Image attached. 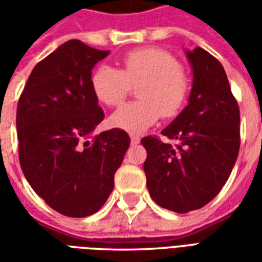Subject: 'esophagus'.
<instances>
[{
	"mask_svg": "<svg viewBox=\"0 0 262 262\" xmlns=\"http://www.w3.org/2000/svg\"><path fill=\"white\" fill-rule=\"evenodd\" d=\"M130 143L132 144H139V143H140V139L137 136H130Z\"/></svg>",
	"mask_w": 262,
	"mask_h": 262,
	"instance_id": "esophagus-1",
	"label": "esophagus"
}]
</instances>
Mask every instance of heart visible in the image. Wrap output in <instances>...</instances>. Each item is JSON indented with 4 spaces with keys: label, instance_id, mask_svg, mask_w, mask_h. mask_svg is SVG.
<instances>
[{
    "label": "heart",
    "instance_id": "heart-1",
    "mask_svg": "<svg viewBox=\"0 0 262 262\" xmlns=\"http://www.w3.org/2000/svg\"><path fill=\"white\" fill-rule=\"evenodd\" d=\"M97 98L108 106L122 103L132 86L137 99L122 105L111 116V125L132 135H140L163 118H174L187 103L189 81L180 61L159 48L132 50L122 57L120 69L99 66L91 78Z\"/></svg>",
    "mask_w": 262,
    "mask_h": 262
}]
</instances>
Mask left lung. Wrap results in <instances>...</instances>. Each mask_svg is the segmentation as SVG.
Listing matches in <instances>:
<instances>
[{"instance_id": "8db88e82", "label": "left lung", "mask_w": 262, "mask_h": 262, "mask_svg": "<svg viewBox=\"0 0 262 262\" xmlns=\"http://www.w3.org/2000/svg\"><path fill=\"white\" fill-rule=\"evenodd\" d=\"M193 71L189 103L159 137H143L150 196L177 213L213 199L234 167L240 148V109L220 61L206 50L187 52Z\"/></svg>"}]
</instances>
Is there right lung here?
Wrapping results in <instances>:
<instances>
[{"mask_svg":"<svg viewBox=\"0 0 262 262\" xmlns=\"http://www.w3.org/2000/svg\"><path fill=\"white\" fill-rule=\"evenodd\" d=\"M109 50L73 39L32 70L16 109L20 168L56 212L85 217L102 208L130 139L111 129L91 136L105 118L91 71Z\"/></svg>","mask_w":262,"mask_h":262,"instance_id":"obj_1","label":"right lung"}]
</instances>
